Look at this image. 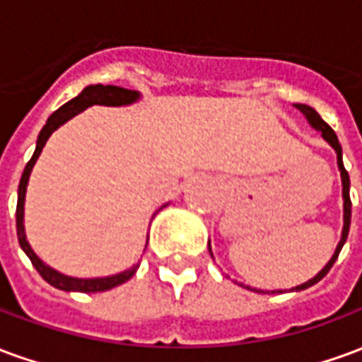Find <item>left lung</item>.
I'll return each instance as SVG.
<instances>
[{"label": "left lung", "instance_id": "1", "mask_svg": "<svg viewBox=\"0 0 362 362\" xmlns=\"http://www.w3.org/2000/svg\"><path fill=\"white\" fill-rule=\"evenodd\" d=\"M296 110L303 112V116L306 118V122L310 124L316 132H320L322 134V137L326 139L332 147H334L335 155H337V168H339V174H341V196H343V228H341V238H339V243H337V246H335V252L334 256L329 258V262H327L326 266L322 267L312 279H308L306 283H303V285H296V287H293L291 291H304V288L312 287V285H316L318 281H322L324 277L327 275V272L332 269V266L335 264V259H337V256H339V252H341L343 244H345V240H347V235H349V225H351V197H349V174H347V170H345V166H343V151H341V145H339V141H337V135L334 134V129L327 126L324 119L320 118V114L312 106H308V104H295ZM209 246V254H211L213 258V252H211V243L207 244ZM244 287V285H243ZM248 291H254V293H269V291H262V288H252V287H246ZM272 293H281V291H272Z\"/></svg>", "mask_w": 362, "mask_h": 362}]
</instances>
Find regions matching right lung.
Masks as SVG:
<instances>
[{"instance_id":"right-lung-1","label":"right lung","mask_w":362,"mask_h":362,"mask_svg":"<svg viewBox=\"0 0 362 362\" xmlns=\"http://www.w3.org/2000/svg\"><path fill=\"white\" fill-rule=\"evenodd\" d=\"M141 98V93L139 90H129L124 89V87H116V85H89L79 93V95L71 98L69 103H66L64 106H59L58 110L52 114L50 118L46 119V126L40 129L38 134V139H36V149L35 155L30 157V160L25 166L23 170V176H21L19 182V194H17V238H19V244L23 252L27 254L28 259L33 262V266L36 267V272L42 275L44 281H48L52 287L59 288V291H77V293H103V291H108V288H114L126 283L127 279H132V275L137 272L139 264H135L129 269H124V272L116 273V275H108V277H90V279H85V277H71V275H66V273L54 269L48 264H44L42 259L36 256V252L33 250V246L28 244L27 233H25V196H27V186L28 178H30V173L35 168L36 160L42 153L44 145L59 126H64L66 122L81 114L83 110H87L93 104H100V106H129V104L137 103ZM168 204H165L163 207H166ZM160 207V209H163ZM158 209V211H160ZM157 215V213H155ZM153 215V217H155Z\"/></svg>"}]
</instances>
